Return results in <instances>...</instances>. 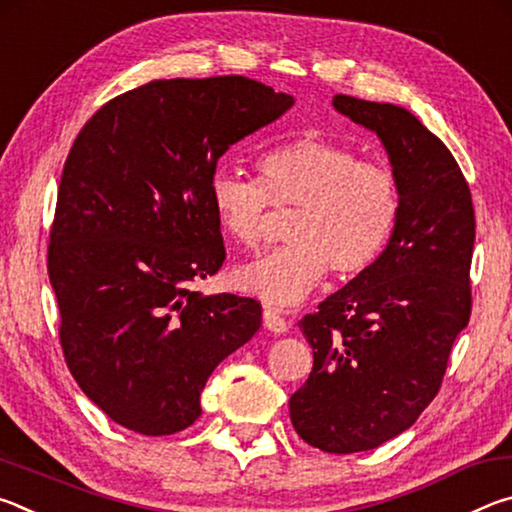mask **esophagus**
I'll return each mask as SVG.
<instances>
[{"label":"esophagus","mask_w":512,"mask_h":512,"mask_svg":"<svg viewBox=\"0 0 512 512\" xmlns=\"http://www.w3.org/2000/svg\"><path fill=\"white\" fill-rule=\"evenodd\" d=\"M262 318H264V327L268 329V332H273V334H284L289 329V323L287 320H284V316L280 314V311L277 309H271V307H264V314H262Z\"/></svg>","instance_id":"34e87169"}]
</instances>
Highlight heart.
Here are the masks:
<instances>
[{
	"mask_svg": "<svg viewBox=\"0 0 512 512\" xmlns=\"http://www.w3.org/2000/svg\"><path fill=\"white\" fill-rule=\"evenodd\" d=\"M259 180L230 169L210 178V207L225 237L255 246L268 203L289 210L287 246L239 264L232 284L273 307L305 300L329 266L348 280L384 250L400 210V189L388 169L361 162L350 146L302 135L277 144L257 160Z\"/></svg>",
	"mask_w": 512,
	"mask_h": 512,
	"instance_id": "heart-1",
	"label": "heart"
}]
</instances>
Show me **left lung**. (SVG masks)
Instances as JSON below:
<instances>
[{"label": "left lung", "instance_id": "obj_1", "mask_svg": "<svg viewBox=\"0 0 512 512\" xmlns=\"http://www.w3.org/2000/svg\"><path fill=\"white\" fill-rule=\"evenodd\" d=\"M332 106L379 137L400 189L386 248L298 323L314 368L289 400L293 429L354 454L413 427L438 393L470 320L474 207L454 155L409 110L345 94Z\"/></svg>", "mask_w": 512, "mask_h": 512}]
</instances>
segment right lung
<instances>
[{"label":"right lung","instance_id":"1","mask_svg":"<svg viewBox=\"0 0 512 512\" xmlns=\"http://www.w3.org/2000/svg\"><path fill=\"white\" fill-rule=\"evenodd\" d=\"M296 99L246 76L151 81L94 115L67 155L49 241L60 345L76 384L121 427L171 436L201 415L219 363L262 307L189 282L225 248L210 178L232 144Z\"/></svg>","mask_w":512,"mask_h":512}]
</instances>
